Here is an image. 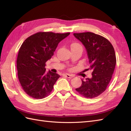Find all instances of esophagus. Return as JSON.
Segmentation results:
<instances>
[{"label":"esophagus","mask_w":131,"mask_h":131,"mask_svg":"<svg viewBox=\"0 0 131 131\" xmlns=\"http://www.w3.org/2000/svg\"><path fill=\"white\" fill-rule=\"evenodd\" d=\"M63 75L66 77V78H72L74 77L73 75H70L69 74H64Z\"/></svg>","instance_id":"1"}]
</instances>
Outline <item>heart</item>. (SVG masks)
<instances>
[{
  "label": "heart",
  "instance_id": "b5f03b06",
  "mask_svg": "<svg viewBox=\"0 0 131 131\" xmlns=\"http://www.w3.org/2000/svg\"><path fill=\"white\" fill-rule=\"evenodd\" d=\"M71 48L72 50H74V49H82V46L80 45V44L79 43L77 42H75L72 43L71 44Z\"/></svg>",
  "mask_w": 131,
  "mask_h": 131
}]
</instances>
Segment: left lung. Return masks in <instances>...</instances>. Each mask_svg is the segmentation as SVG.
<instances>
[{
    "instance_id": "8db88e82",
    "label": "left lung",
    "mask_w": 131,
    "mask_h": 131,
    "mask_svg": "<svg viewBox=\"0 0 131 131\" xmlns=\"http://www.w3.org/2000/svg\"><path fill=\"white\" fill-rule=\"evenodd\" d=\"M75 37L85 47L90 64L87 70L92 71L91 78L82 80V85L75 90L80 95L93 99L106 90L116 62L114 47L106 38L93 32L74 33Z\"/></svg>"
}]
</instances>
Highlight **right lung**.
I'll list each match as a JSON object with an SVG mask.
<instances>
[{
    "mask_svg": "<svg viewBox=\"0 0 131 131\" xmlns=\"http://www.w3.org/2000/svg\"><path fill=\"white\" fill-rule=\"evenodd\" d=\"M70 34L38 32L22 44L17 58L18 78L25 92L32 98L41 99L51 93L60 76L51 71L47 73L46 63L58 44Z\"/></svg>",
    "mask_w": 131,
    "mask_h": 131,
    "instance_id": "right-lung-1",
    "label": "right lung"
}]
</instances>
